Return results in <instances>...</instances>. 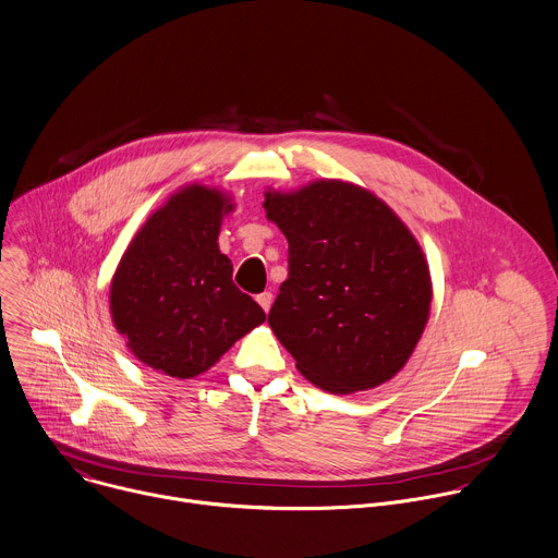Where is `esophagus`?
<instances>
[{
    "label": "esophagus",
    "instance_id": "1",
    "mask_svg": "<svg viewBox=\"0 0 558 558\" xmlns=\"http://www.w3.org/2000/svg\"><path fill=\"white\" fill-rule=\"evenodd\" d=\"M256 300H258V304H260V306H263V311H265V313H267V311H269V308H271V302H274V295H271V293H269V291H263V293H260V295H258V298H256Z\"/></svg>",
    "mask_w": 558,
    "mask_h": 558
}]
</instances>
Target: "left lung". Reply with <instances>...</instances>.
Masks as SVG:
<instances>
[{
	"mask_svg": "<svg viewBox=\"0 0 558 558\" xmlns=\"http://www.w3.org/2000/svg\"><path fill=\"white\" fill-rule=\"evenodd\" d=\"M267 217L289 243V278L269 326L317 388L348 395L392 379L429 317L425 256L401 219L343 181L267 193Z\"/></svg>",
	"mask_w": 558,
	"mask_h": 558,
	"instance_id": "1",
	"label": "left lung"
}]
</instances>
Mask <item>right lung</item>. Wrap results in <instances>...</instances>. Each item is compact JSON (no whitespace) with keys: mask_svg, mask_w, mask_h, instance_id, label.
<instances>
[{"mask_svg":"<svg viewBox=\"0 0 558 558\" xmlns=\"http://www.w3.org/2000/svg\"><path fill=\"white\" fill-rule=\"evenodd\" d=\"M228 199L191 185L148 217L111 282V317L131 352L168 377H197L265 311L232 282L219 250Z\"/></svg>","mask_w":558,"mask_h":558,"instance_id":"1","label":"right lung"}]
</instances>
